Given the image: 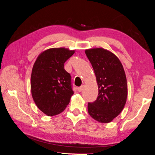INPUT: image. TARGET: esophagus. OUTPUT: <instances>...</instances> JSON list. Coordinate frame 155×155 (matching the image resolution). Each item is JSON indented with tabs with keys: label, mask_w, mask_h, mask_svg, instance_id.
<instances>
[{
	"label": "esophagus",
	"mask_w": 155,
	"mask_h": 155,
	"mask_svg": "<svg viewBox=\"0 0 155 155\" xmlns=\"http://www.w3.org/2000/svg\"><path fill=\"white\" fill-rule=\"evenodd\" d=\"M83 89H84V86H80V87H78V88H77V90H78V92H81L83 90Z\"/></svg>",
	"instance_id": "1"
}]
</instances>
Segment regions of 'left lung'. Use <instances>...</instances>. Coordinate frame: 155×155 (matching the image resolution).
I'll list each match as a JSON object with an SVG mask.
<instances>
[{"instance_id":"obj_1","label":"left lung","mask_w":155,"mask_h":155,"mask_svg":"<svg viewBox=\"0 0 155 155\" xmlns=\"http://www.w3.org/2000/svg\"><path fill=\"white\" fill-rule=\"evenodd\" d=\"M92 64L98 85L97 100L88 103V110L94 120L111 122L126 104L128 86L124 70L115 55L101 48L85 51Z\"/></svg>"}]
</instances>
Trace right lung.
Here are the masks:
<instances>
[{
	"label": "right lung",
	"instance_id": "obj_1",
	"mask_svg": "<svg viewBox=\"0 0 155 155\" xmlns=\"http://www.w3.org/2000/svg\"><path fill=\"white\" fill-rule=\"evenodd\" d=\"M74 53L65 48L44 51L35 61L31 77V94L37 107L48 116L61 113L74 94L65 62Z\"/></svg>",
	"mask_w": 155,
	"mask_h": 155
}]
</instances>
